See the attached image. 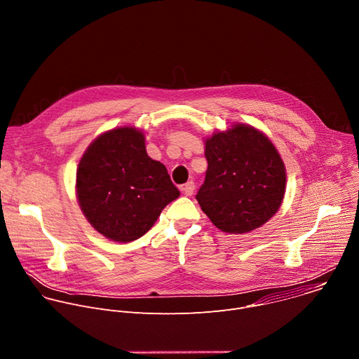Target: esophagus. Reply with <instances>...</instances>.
<instances>
[{"mask_svg":"<svg viewBox=\"0 0 359 359\" xmlns=\"http://www.w3.org/2000/svg\"><path fill=\"white\" fill-rule=\"evenodd\" d=\"M194 189H196V184H194V182H191V180L180 186V190H182L186 196H191L193 191H194Z\"/></svg>","mask_w":359,"mask_h":359,"instance_id":"34e87169","label":"esophagus"}]
</instances>
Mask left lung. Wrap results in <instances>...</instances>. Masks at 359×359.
I'll list each match as a JSON object with an SVG mask.
<instances>
[{"label": "left lung", "mask_w": 359, "mask_h": 359, "mask_svg": "<svg viewBox=\"0 0 359 359\" xmlns=\"http://www.w3.org/2000/svg\"><path fill=\"white\" fill-rule=\"evenodd\" d=\"M204 156L209 166L196 198L217 229L248 233L277 213L285 168L266 135L237 123L208 139Z\"/></svg>", "instance_id": "1"}]
</instances>
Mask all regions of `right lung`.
Instances as JSON below:
<instances>
[{"instance_id":"obj_1","label":"right lung","mask_w":359,"mask_h":359,"mask_svg":"<svg viewBox=\"0 0 359 359\" xmlns=\"http://www.w3.org/2000/svg\"><path fill=\"white\" fill-rule=\"evenodd\" d=\"M76 194L95 230L128 243L142 237L180 193L165 165L147 156L142 132L119 128L100 135L83 153Z\"/></svg>"}]
</instances>
